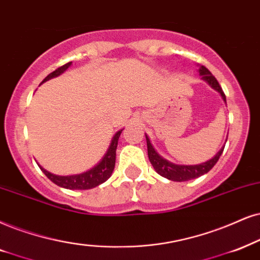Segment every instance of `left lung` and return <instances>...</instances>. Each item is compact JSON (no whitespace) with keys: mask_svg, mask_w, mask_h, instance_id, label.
<instances>
[{"mask_svg":"<svg viewBox=\"0 0 260 260\" xmlns=\"http://www.w3.org/2000/svg\"><path fill=\"white\" fill-rule=\"evenodd\" d=\"M198 72L200 77H202V80L205 81V83H208L209 86H211L213 90L217 91L218 93L221 94L223 102L226 103L224 92L222 91L218 81L216 80V78L211 74V72H210L206 67H204V66H199ZM145 137H146V143H147V154H149V159L151 164H152L153 169L156 170L157 174H159L160 176L166 177V179L168 180H172V181H177V182L188 181V180L197 179V177L202 176L204 174L210 172V170L213 168V166L217 163V160L219 159V157H221L223 150H224V146H222L221 150H219L211 159L206 160V162L200 163V164H192V166L174 164L172 162H169V160H167L166 158H163V157L160 156L156 150H154V147L152 146V144H151L149 137H147L146 134Z\"/></svg>","mask_w":260,"mask_h":260,"instance_id":"1","label":"left lung"}]
</instances>
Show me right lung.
Returning a JSON list of instances; mask_svg holds the SVG:
<instances>
[{"label": "right lung", "mask_w": 260, "mask_h": 260, "mask_svg": "<svg viewBox=\"0 0 260 260\" xmlns=\"http://www.w3.org/2000/svg\"><path fill=\"white\" fill-rule=\"evenodd\" d=\"M72 66V62H68L62 66V67L55 70L52 73L48 75L44 80L42 81L45 83V81L50 80L52 78H56L62 73H64L66 71L68 70ZM121 132L122 129L119 131V132L115 133V136L111 139V143L109 145V149L107 150V153L104 154L103 158L100 160V163H97L93 168H91L87 172H84L81 174H75V175H67V176H60L55 175V174L49 173L48 170L42 168L39 166V168L42 169V172L47 175L49 180H51L55 185L63 187V188L67 189H90L93 188V187L100 186L101 183L106 182L108 179L113 174V170L115 168V159H116V149H117V141H119V138L121 136Z\"/></svg>", "instance_id": "add662e5"}]
</instances>
